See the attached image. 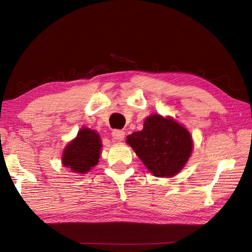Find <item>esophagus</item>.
<instances>
[{
	"mask_svg": "<svg viewBox=\"0 0 252 252\" xmlns=\"http://www.w3.org/2000/svg\"><path fill=\"white\" fill-rule=\"evenodd\" d=\"M112 138H113L115 141H122L123 139L125 138V131L115 129V130L112 131Z\"/></svg>",
	"mask_w": 252,
	"mask_h": 252,
	"instance_id": "esophagus-1",
	"label": "esophagus"
}]
</instances>
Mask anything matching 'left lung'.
<instances>
[{"label":"left lung","mask_w":252,"mask_h":252,"mask_svg":"<svg viewBox=\"0 0 252 252\" xmlns=\"http://www.w3.org/2000/svg\"><path fill=\"white\" fill-rule=\"evenodd\" d=\"M126 142L145 167L157 177L174 176L184 168L192 151V138L185 127L172 118L153 114L143 129L127 136Z\"/></svg>","instance_id":"obj_1"}]
</instances>
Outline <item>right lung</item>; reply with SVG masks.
Wrapping results in <instances>:
<instances>
[{"instance_id":"obj_1","label":"right lung","mask_w":252,"mask_h":252,"mask_svg":"<svg viewBox=\"0 0 252 252\" xmlns=\"http://www.w3.org/2000/svg\"><path fill=\"white\" fill-rule=\"evenodd\" d=\"M101 140L99 134L90 128H81L77 137L66 145L62 162L75 173H87L98 163Z\"/></svg>"}]
</instances>
